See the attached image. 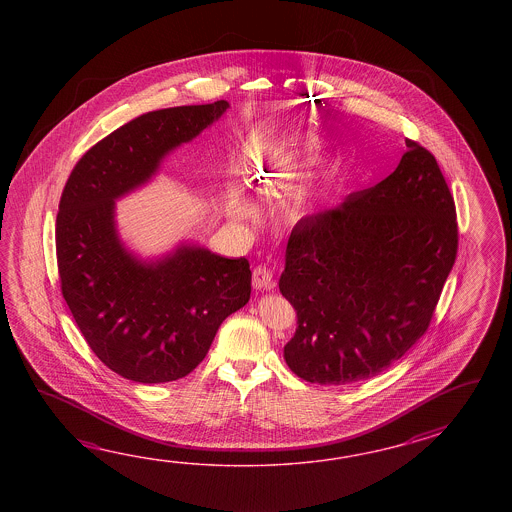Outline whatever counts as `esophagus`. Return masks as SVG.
Here are the masks:
<instances>
[{"mask_svg":"<svg viewBox=\"0 0 512 512\" xmlns=\"http://www.w3.org/2000/svg\"><path fill=\"white\" fill-rule=\"evenodd\" d=\"M252 285L256 289H272L274 287V280H272L271 269H267L265 265H258L252 271Z\"/></svg>","mask_w":512,"mask_h":512,"instance_id":"obj_1","label":"esophagus"}]
</instances>
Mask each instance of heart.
<instances>
[{
	"label": "heart",
	"instance_id": "1",
	"mask_svg": "<svg viewBox=\"0 0 512 512\" xmlns=\"http://www.w3.org/2000/svg\"><path fill=\"white\" fill-rule=\"evenodd\" d=\"M256 174H258V170H256ZM252 179H254V183H260V181L256 179V175H252Z\"/></svg>",
	"mask_w": 512,
	"mask_h": 512
}]
</instances>
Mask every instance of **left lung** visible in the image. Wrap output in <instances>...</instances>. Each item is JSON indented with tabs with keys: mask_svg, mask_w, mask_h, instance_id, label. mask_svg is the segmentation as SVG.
I'll return each mask as SVG.
<instances>
[{
	"mask_svg": "<svg viewBox=\"0 0 512 512\" xmlns=\"http://www.w3.org/2000/svg\"><path fill=\"white\" fill-rule=\"evenodd\" d=\"M406 148L381 183L294 225L280 293L298 326L283 359L304 381L371 379L430 326L456 261V205L434 155Z\"/></svg>",
	"mask_w": 512,
	"mask_h": 512,
	"instance_id": "obj_1",
	"label": "left lung"
}]
</instances>
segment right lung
<instances>
[{"label": "right lung", "mask_w": 512, "mask_h": 512, "mask_svg": "<svg viewBox=\"0 0 512 512\" xmlns=\"http://www.w3.org/2000/svg\"><path fill=\"white\" fill-rule=\"evenodd\" d=\"M227 100L144 113L97 142L67 179L56 216L62 294L89 348L142 384L177 381L207 357L221 322L251 298L245 258L181 243L141 260L120 241L115 201L146 185Z\"/></svg>", "instance_id": "right-lung-1"}]
</instances>
